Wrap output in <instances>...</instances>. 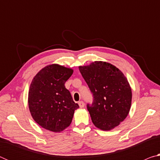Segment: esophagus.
<instances>
[{
  "instance_id": "1",
  "label": "esophagus",
  "mask_w": 160,
  "mask_h": 160,
  "mask_svg": "<svg viewBox=\"0 0 160 160\" xmlns=\"http://www.w3.org/2000/svg\"><path fill=\"white\" fill-rule=\"evenodd\" d=\"M78 104H79V106H80V108H83L84 107H85V103H84L82 101L79 102V103H78Z\"/></svg>"
}]
</instances>
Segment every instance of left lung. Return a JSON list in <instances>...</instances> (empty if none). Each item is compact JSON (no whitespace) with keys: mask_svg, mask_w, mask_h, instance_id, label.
<instances>
[{"mask_svg":"<svg viewBox=\"0 0 160 160\" xmlns=\"http://www.w3.org/2000/svg\"><path fill=\"white\" fill-rule=\"evenodd\" d=\"M79 70L93 94L94 101L88 109L94 125L102 131L120 125L131 107L132 91L125 75L105 61L79 66Z\"/></svg>","mask_w":160,"mask_h":160,"instance_id":"obj_1","label":"left lung"}]
</instances>
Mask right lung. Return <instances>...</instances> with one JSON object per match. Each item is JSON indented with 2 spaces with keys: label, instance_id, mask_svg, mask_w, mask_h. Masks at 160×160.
I'll use <instances>...</instances> for the list:
<instances>
[{
  "label": "right lung",
  "instance_id": "1",
  "mask_svg": "<svg viewBox=\"0 0 160 160\" xmlns=\"http://www.w3.org/2000/svg\"><path fill=\"white\" fill-rule=\"evenodd\" d=\"M72 72V68L54 63L43 68L32 79L28 92L29 112L36 123L46 130L63 131L79 108L65 87Z\"/></svg>",
  "mask_w": 160,
  "mask_h": 160
}]
</instances>
